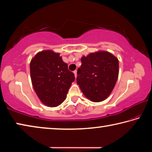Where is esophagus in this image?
Returning <instances> with one entry per match:
<instances>
[{"mask_svg": "<svg viewBox=\"0 0 152 152\" xmlns=\"http://www.w3.org/2000/svg\"><path fill=\"white\" fill-rule=\"evenodd\" d=\"M74 76H75V77L76 78V76H77V71L76 70L74 71Z\"/></svg>", "mask_w": 152, "mask_h": 152, "instance_id": "34e87169", "label": "esophagus"}]
</instances>
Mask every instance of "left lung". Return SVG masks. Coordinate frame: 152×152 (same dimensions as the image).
Listing matches in <instances>:
<instances>
[{
    "label": "left lung",
    "mask_w": 152,
    "mask_h": 152,
    "mask_svg": "<svg viewBox=\"0 0 152 152\" xmlns=\"http://www.w3.org/2000/svg\"><path fill=\"white\" fill-rule=\"evenodd\" d=\"M76 82L82 93L92 102L104 101L119 76V60L109 51H99L81 58Z\"/></svg>",
    "instance_id": "1"
}]
</instances>
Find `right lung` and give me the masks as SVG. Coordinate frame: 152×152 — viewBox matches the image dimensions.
I'll return each instance as SVG.
<instances>
[{
  "label": "right lung",
  "instance_id": "1",
  "mask_svg": "<svg viewBox=\"0 0 152 152\" xmlns=\"http://www.w3.org/2000/svg\"><path fill=\"white\" fill-rule=\"evenodd\" d=\"M30 74L37 96L43 104L50 107H58L65 101L75 80L60 53L52 50L39 51L31 59Z\"/></svg>",
  "mask_w": 152,
  "mask_h": 152
}]
</instances>
